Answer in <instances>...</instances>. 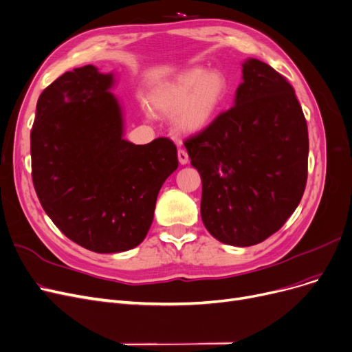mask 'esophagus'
I'll list each match as a JSON object with an SVG mask.
<instances>
[{
    "instance_id": "esophagus-1",
    "label": "esophagus",
    "mask_w": 352,
    "mask_h": 352,
    "mask_svg": "<svg viewBox=\"0 0 352 352\" xmlns=\"http://www.w3.org/2000/svg\"><path fill=\"white\" fill-rule=\"evenodd\" d=\"M178 161L181 165H186L188 162V154L184 149H178Z\"/></svg>"
}]
</instances>
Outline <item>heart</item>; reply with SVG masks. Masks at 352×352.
Listing matches in <instances>:
<instances>
[{"label":"heart","instance_id":"obj_1","mask_svg":"<svg viewBox=\"0 0 352 352\" xmlns=\"http://www.w3.org/2000/svg\"><path fill=\"white\" fill-rule=\"evenodd\" d=\"M227 91L228 83L223 73L194 67L157 89L151 103L160 113L174 116L179 131L198 132L217 113Z\"/></svg>","mask_w":352,"mask_h":352}]
</instances>
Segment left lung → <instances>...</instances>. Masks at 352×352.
Instances as JSON below:
<instances>
[{
    "label": "left lung",
    "instance_id": "obj_1",
    "mask_svg": "<svg viewBox=\"0 0 352 352\" xmlns=\"http://www.w3.org/2000/svg\"><path fill=\"white\" fill-rule=\"evenodd\" d=\"M203 181L201 219L212 237L248 248L292 216L308 178V126L285 76L243 63L234 106L184 141Z\"/></svg>",
    "mask_w": 352,
    "mask_h": 352
}]
</instances>
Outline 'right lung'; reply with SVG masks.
Wrapping results in <instances>:
<instances>
[{"mask_svg":"<svg viewBox=\"0 0 352 352\" xmlns=\"http://www.w3.org/2000/svg\"><path fill=\"white\" fill-rule=\"evenodd\" d=\"M112 85L111 73L91 65L66 72L43 90L30 135L41 207L66 237L96 253L138 246L164 181L178 168L171 140H124Z\"/></svg>","mask_w":352,"mask_h":352,"instance_id":"1","label":"right lung"}]
</instances>
